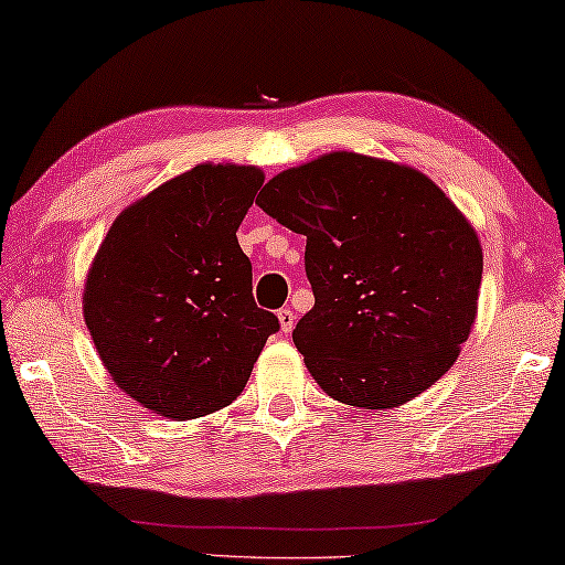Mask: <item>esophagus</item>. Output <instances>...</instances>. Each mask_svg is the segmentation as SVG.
<instances>
[{
  "label": "esophagus",
  "mask_w": 565,
  "mask_h": 565,
  "mask_svg": "<svg viewBox=\"0 0 565 565\" xmlns=\"http://www.w3.org/2000/svg\"><path fill=\"white\" fill-rule=\"evenodd\" d=\"M279 322H281V332L289 334L294 330V324H297V315L289 307L279 309Z\"/></svg>",
  "instance_id": "34e87169"
}]
</instances>
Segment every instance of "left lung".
I'll use <instances>...</instances> for the list:
<instances>
[{"instance_id": "obj_1", "label": "left lung", "mask_w": 565, "mask_h": 565, "mask_svg": "<svg viewBox=\"0 0 565 565\" xmlns=\"http://www.w3.org/2000/svg\"><path fill=\"white\" fill-rule=\"evenodd\" d=\"M256 205L307 235L315 307L294 344L327 395L395 408L454 365L477 317L482 248L426 174L332 151L276 174Z\"/></svg>"}]
</instances>
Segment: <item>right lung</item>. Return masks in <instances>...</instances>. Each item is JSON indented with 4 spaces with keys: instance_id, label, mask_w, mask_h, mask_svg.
Segmentation results:
<instances>
[{
    "instance_id": "right-lung-1",
    "label": "right lung",
    "mask_w": 565,
    "mask_h": 565,
    "mask_svg": "<svg viewBox=\"0 0 565 565\" xmlns=\"http://www.w3.org/2000/svg\"><path fill=\"white\" fill-rule=\"evenodd\" d=\"M264 174L198 164L116 217L83 294L114 383L172 420L231 406L279 317L258 309L235 231Z\"/></svg>"
}]
</instances>
